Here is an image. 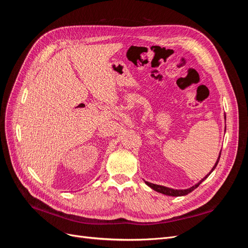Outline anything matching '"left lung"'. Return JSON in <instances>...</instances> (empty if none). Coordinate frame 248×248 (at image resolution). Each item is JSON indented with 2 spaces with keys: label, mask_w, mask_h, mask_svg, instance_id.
I'll return each mask as SVG.
<instances>
[{
  "label": "left lung",
  "mask_w": 248,
  "mask_h": 248,
  "mask_svg": "<svg viewBox=\"0 0 248 248\" xmlns=\"http://www.w3.org/2000/svg\"><path fill=\"white\" fill-rule=\"evenodd\" d=\"M224 119H226V118H224ZM220 152H221V151H220ZM220 152H219V155H218V158H217V160H216V162H215V164H214V167L212 168L211 170L209 171V174H207L204 178H202V180H200V181H199L197 184H194L193 186L189 187V188H186V189H174V188H170V187H167V186L157 185V184H153V183H150V182H147V181H145V183H146L149 187H151V188H152L153 190H155V191H157V192H159V193H162V194H164V196H169V197H182V196H186V194H188L189 192H191V191H193L194 189H196L197 187H198L202 181H205V180L209 177V175L211 174V172L214 170V169H215L216 166H217V163H218V161H219Z\"/></svg>",
  "instance_id": "8db88e82"
}]
</instances>
